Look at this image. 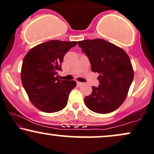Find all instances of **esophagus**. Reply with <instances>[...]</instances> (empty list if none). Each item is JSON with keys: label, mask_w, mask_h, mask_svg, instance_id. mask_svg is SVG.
<instances>
[{"label": "esophagus", "mask_w": 154, "mask_h": 154, "mask_svg": "<svg viewBox=\"0 0 154 154\" xmlns=\"http://www.w3.org/2000/svg\"><path fill=\"white\" fill-rule=\"evenodd\" d=\"M77 85H78V86H82V85L83 84H84V83H83V82H77Z\"/></svg>", "instance_id": "1"}]
</instances>
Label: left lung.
<instances>
[{"instance_id":"1","label":"left lung","mask_w":154,"mask_h":154,"mask_svg":"<svg viewBox=\"0 0 154 154\" xmlns=\"http://www.w3.org/2000/svg\"><path fill=\"white\" fill-rule=\"evenodd\" d=\"M78 45L90 59L92 71L100 75L99 86L92 87V93L85 97V105L97 113L113 112L126 98L134 77L128 55L101 38L80 41Z\"/></svg>"}]
</instances>
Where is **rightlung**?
<instances>
[{"instance_id":"add662e5","label":"right lung","mask_w":154,"mask_h":154,"mask_svg":"<svg viewBox=\"0 0 154 154\" xmlns=\"http://www.w3.org/2000/svg\"><path fill=\"white\" fill-rule=\"evenodd\" d=\"M77 42L51 40L33 47L23 58L21 78L29 100L36 108L45 112L62 110L69 95L77 85L75 81L60 80L64 55Z\"/></svg>"}]
</instances>
